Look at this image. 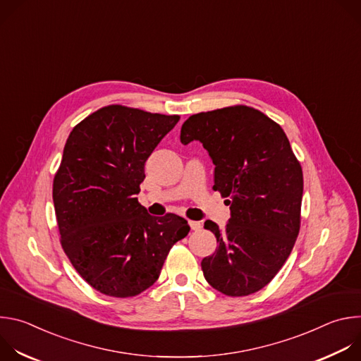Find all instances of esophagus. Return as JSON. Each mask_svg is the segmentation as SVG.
Segmentation results:
<instances>
[{"label":"esophagus","instance_id":"esophagus-1","mask_svg":"<svg viewBox=\"0 0 361 361\" xmlns=\"http://www.w3.org/2000/svg\"><path fill=\"white\" fill-rule=\"evenodd\" d=\"M188 224H190V227H191V230H194V231H197V230H200L201 228V223L200 221H188Z\"/></svg>","mask_w":361,"mask_h":361}]
</instances>
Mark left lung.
Listing matches in <instances>:
<instances>
[{"label": "left lung", "instance_id": "obj_1", "mask_svg": "<svg viewBox=\"0 0 361 361\" xmlns=\"http://www.w3.org/2000/svg\"><path fill=\"white\" fill-rule=\"evenodd\" d=\"M180 140L209 151L216 191L231 217L221 231L210 220L219 247L205 257V280L231 297L266 287L294 247L300 231L302 170L283 128L262 111L233 106L191 116Z\"/></svg>", "mask_w": 361, "mask_h": 361}]
</instances>
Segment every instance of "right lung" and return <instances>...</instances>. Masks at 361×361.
Wrapping results in <instances>:
<instances>
[{
  "label": "right lung",
  "instance_id": "1",
  "mask_svg": "<svg viewBox=\"0 0 361 361\" xmlns=\"http://www.w3.org/2000/svg\"><path fill=\"white\" fill-rule=\"evenodd\" d=\"M180 116L107 106L70 133L53 183L61 245L97 291L134 297L157 281L171 247L190 226L149 216L137 194L144 164Z\"/></svg>",
  "mask_w": 361,
  "mask_h": 361
}]
</instances>
